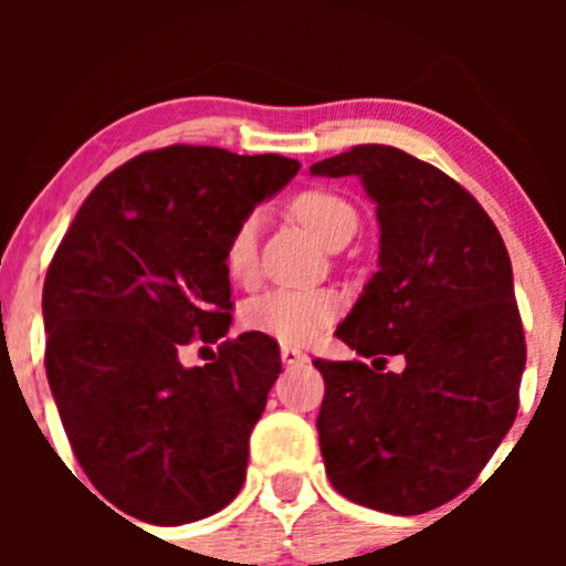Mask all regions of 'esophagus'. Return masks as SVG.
Returning a JSON list of instances; mask_svg holds the SVG:
<instances>
[{
	"instance_id": "esophagus-1",
	"label": "esophagus",
	"mask_w": 566,
	"mask_h": 566,
	"mask_svg": "<svg viewBox=\"0 0 566 566\" xmlns=\"http://www.w3.org/2000/svg\"><path fill=\"white\" fill-rule=\"evenodd\" d=\"M282 361L287 364V367H298V364L310 361V356H306L304 350H298V347L282 345Z\"/></svg>"
}]
</instances>
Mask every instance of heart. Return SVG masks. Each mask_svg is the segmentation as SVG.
<instances>
[{
  "label": "heart",
  "instance_id": "b5f03b06",
  "mask_svg": "<svg viewBox=\"0 0 566 566\" xmlns=\"http://www.w3.org/2000/svg\"><path fill=\"white\" fill-rule=\"evenodd\" d=\"M293 213L304 221L317 241L328 247L334 235L345 230H356V210L325 188H310L293 199ZM256 235L260 221L247 216L238 221L224 249V265L235 282H251L256 271ZM339 301L334 293L317 287H276L256 295L247 304L243 319L249 328L262 331L287 345L312 342L331 319L336 317Z\"/></svg>",
  "mask_w": 566,
  "mask_h": 566
}]
</instances>
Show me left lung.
<instances>
[{"label":"left lung","mask_w":566,"mask_h":566,"mask_svg":"<svg viewBox=\"0 0 566 566\" xmlns=\"http://www.w3.org/2000/svg\"><path fill=\"white\" fill-rule=\"evenodd\" d=\"M358 177L380 224L378 273L336 328L358 356L323 361L317 432L331 484L389 515H421L479 476L517 413L526 339L512 262L482 205L432 164L358 145L312 164Z\"/></svg>","instance_id":"8db88e82"}]
</instances>
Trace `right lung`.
Listing matches in <instances>:
<instances>
[{"label": "right lung", "mask_w": 566, "mask_h": 566, "mask_svg": "<svg viewBox=\"0 0 566 566\" xmlns=\"http://www.w3.org/2000/svg\"><path fill=\"white\" fill-rule=\"evenodd\" d=\"M301 164L172 145L95 186L43 284L45 375L73 454L117 510L180 526L243 488L249 436L282 373L262 331L182 367V345L230 331L224 249Z\"/></svg>", "instance_id": "add662e5"}]
</instances>
